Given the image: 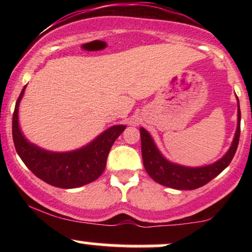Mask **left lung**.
Masks as SVG:
<instances>
[{
	"mask_svg": "<svg viewBox=\"0 0 252 252\" xmlns=\"http://www.w3.org/2000/svg\"><path fill=\"white\" fill-rule=\"evenodd\" d=\"M141 131V147H142V158L144 168L150 175L153 180L163 186L170 187L175 189H195L204 186L217 175H219L232 161L236 154L237 147L239 142V135H241V109L238 102V124L235 138L231 148L225 154L224 158L217 161L213 164L199 168H189V167L179 166L167 161L160 154L156 148L154 141L150 137L146 129L140 128Z\"/></svg>",
	"mask_w": 252,
	"mask_h": 252,
	"instance_id": "8db88e82",
	"label": "left lung"
}]
</instances>
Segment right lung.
I'll return each mask as SVG.
<instances>
[{"label":"right lung","instance_id":"1","mask_svg":"<svg viewBox=\"0 0 252 252\" xmlns=\"http://www.w3.org/2000/svg\"><path fill=\"white\" fill-rule=\"evenodd\" d=\"M25 89L26 86L17 98L13 114V140L17 154L31 172L60 189H76L99 178L105 169L110 149L126 126H111L82 149L68 153L47 152L28 142L19 128L17 112Z\"/></svg>","mask_w":252,"mask_h":252}]
</instances>
